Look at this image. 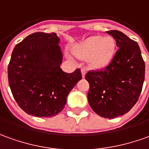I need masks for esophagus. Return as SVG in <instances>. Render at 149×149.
<instances>
[{"label": "esophagus", "instance_id": "obj_1", "mask_svg": "<svg viewBox=\"0 0 149 149\" xmlns=\"http://www.w3.org/2000/svg\"><path fill=\"white\" fill-rule=\"evenodd\" d=\"M86 73V68H81V75H82V77H85Z\"/></svg>", "mask_w": 149, "mask_h": 149}]
</instances>
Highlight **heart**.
I'll return each mask as SVG.
<instances>
[{
  "label": "heart",
  "mask_w": 149,
  "mask_h": 149,
  "mask_svg": "<svg viewBox=\"0 0 149 149\" xmlns=\"http://www.w3.org/2000/svg\"><path fill=\"white\" fill-rule=\"evenodd\" d=\"M115 45V40L111 36H94L76 45L73 51L79 58L88 59L92 68H103L112 61Z\"/></svg>",
  "instance_id": "heart-1"
}]
</instances>
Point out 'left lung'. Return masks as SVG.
I'll return each mask as SVG.
<instances>
[{
	"label": "left lung",
	"mask_w": 149,
	"mask_h": 149,
	"mask_svg": "<svg viewBox=\"0 0 149 149\" xmlns=\"http://www.w3.org/2000/svg\"><path fill=\"white\" fill-rule=\"evenodd\" d=\"M119 48L109 66L89 71L87 98L99 116L113 119L128 113L138 101L144 81L145 64L138 43L117 30L107 32Z\"/></svg>",
	"instance_id": "1"
}]
</instances>
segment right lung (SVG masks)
Instances as JSON below:
<instances>
[{
  "instance_id": "obj_1",
  "label": "right lung",
  "mask_w": 149,
  "mask_h": 149,
  "mask_svg": "<svg viewBox=\"0 0 149 149\" xmlns=\"http://www.w3.org/2000/svg\"><path fill=\"white\" fill-rule=\"evenodd\" d=\"M56 33L35 32L18 45L11 54L8 80L15 101L25 113L38 117H54L63 109L67 97L81 79L60 68L63 60Z\"/></svg>"
}]
</instances>
